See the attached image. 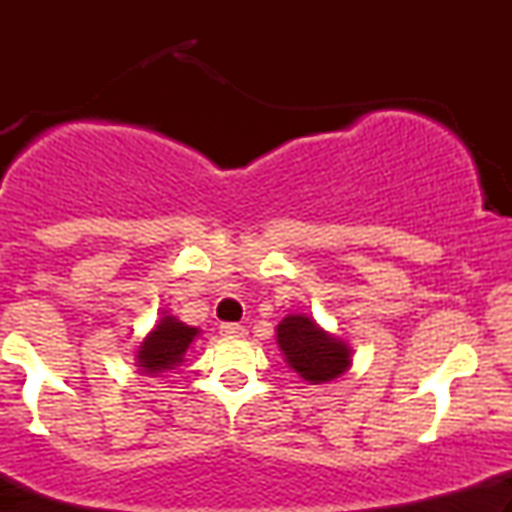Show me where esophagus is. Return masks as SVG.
<instances>
[{
    "mask_svg": "<svg viewBox=\"0 0 512 512\" xmlns=\"http://www.w3.org/2000/svg\"><path fill=\"white\" fill-rule=\"evenodd\" d=\"M221 334H223V337L236 339V337H245V334H248V330H245L243 325H238V322H223Z\"/></svg>",
    "mask_w": 512,
    "mask_h": 512,
    "instance_id": "esophagus-1",
    "label": "esophagus"
}]
</instances>
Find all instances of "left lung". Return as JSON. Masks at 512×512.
Segmentation results:
<instances>
[{
	"mask_svg": "<svg viewBox=\"0 0 512 512\" xmlns=\"http://www.w3.org/2000/svg\"><path fill=\"white\" fill-rule=\"evenodd\" d=\"M276 344L286 363L310 385L330 383L351 366L349 344L327 334L308 315H286L276 327Z\"/></svg>",
	"mask_w": 512,
	"mask_h": 512,
	"instance_id": "8db88e82",
	"label": "left lung"
}]
</instances>
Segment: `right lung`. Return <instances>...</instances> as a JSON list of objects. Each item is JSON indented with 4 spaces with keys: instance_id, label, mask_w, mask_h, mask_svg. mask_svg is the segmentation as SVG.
I'll list each match as a JSON object with an SVG mask.
<instances>
[{
    "instance_id": "right-lung-1",
    "label": "right lung",
    "mask_w": 512,
    "mask_h": 512,
    "mask_svg": "<svg viewBox=\"0 0 512 512\" xmlns=\"http://www.w3.org/2000/svg\"><path fill=\"white\" fill-rule=\"evenodd\" d=\"M199 334L197 327L185 325L178 317L163 313L158 325L144 337L137 351V366L144 370L146 375L163 373V370L175 368L182 363V356L190 349Z\"/></svg>"
}]
</instances>
